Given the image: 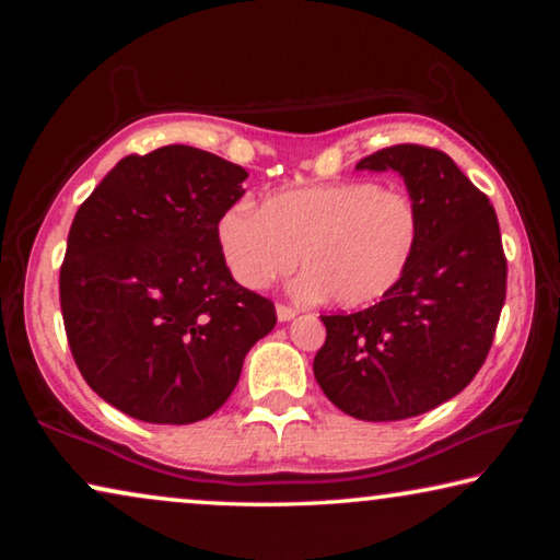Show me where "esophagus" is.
I'll use <instances>...</instances> for the list:
<instances>
[{"label": "esophagus", "mask_w": 560, "mask_h": 560, "mask_svg": "<svg viewBox=\"0 0 560 560\" xmlns=\"http://www.w3.org/2000/svg\"><path fill=\"white\" fill-rule=\"evenodd\" d=\"M299 311L296 308H291V306H283V303H279L277 306V318L281 320V324H287V320H291L293 316H296Z\"/></svg>", "instance_id": "1"}]
</instances>
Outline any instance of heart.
<instances>
[{
	"mask_svg": "<svg viewBox=\"0 0 560 560\" xmlns=\"http://www.w3.org/2000/svg\"><path fill=\"white\" fill-rule=\"evenodd\" d=\"M422 240L420 207L400 189L368 179L301 187L236 202L217 222V244L232 277L267 289L296 269L303 296L365 308L400 287Z\"/></svg>",
	"mask_w": 560,
	"mask_h": 560,
	"instance_id": "1",
	"label": "heart"
}]
</instances>
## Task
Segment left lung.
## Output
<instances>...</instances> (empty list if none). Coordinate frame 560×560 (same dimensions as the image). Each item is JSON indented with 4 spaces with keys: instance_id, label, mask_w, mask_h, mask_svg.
Returning <instances> with one entry per match:
<instances>
[{
    "instance_id": "obj_1",
    "label": "left lung",
    "mask_w": 560,
    "mask_h": 560,
    "mask_svg": "<svg viewBox=\"0 0 560 560\" xmlns=\"http://www.w3.org/2000/svg\"><path fill=\"white\" fill-rule=\"evenodd\" d=\"M355 170H395L420 207L422 240L390 296L358 314L320 316V390L365 422L430 412L479 373L506 299V257L489 197L442 150L393 145Z\"/></svg>"
}]
</instances>
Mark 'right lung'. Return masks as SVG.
Instances as JSON below:
<instances>
[{
  "label": "right lung",
  "instance_id": "1",
  "mask_svg": "<svg viewBox=\"0 0 560 560\" xmlns=\"http://www.w3.org/2000/svg\"><path fill=\"white\" fill-rule=\"evenodd\" d=\"M246 177L207 150L165 145L122 158L73 217L66 336L91 390L136 420L210 417L277 326L273 303L232 279L217 244Z\"/></svg>",
  "mask_w": 560,
  "mask_h": 560
}]
</instances>
